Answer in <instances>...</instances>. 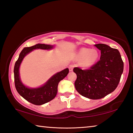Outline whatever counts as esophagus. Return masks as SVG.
<instances>
[{
	"label": "esophagus",
	"instance_id": "34e87169",
	"mask_svg": "<svg viewBox=\"0 0 133 133\" xmlns=\"http://www.w3.org/2000/svg\"><path fill=\"white\" fill-rule=\"evenodd\" d=\"M73 67H74V66H73V65H70L69 67V71H73Z\"/></svg>",
	"mask_w": 133,
	"mask_h": 133
}]
</instances>
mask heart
I'll use <instances>...</instances> for the list:
<instances>
[{
	"label": "heart",
	"mask_w": 133,
	"mask_h": 133,
	"mask_svg": "<svg viewBox=\"0 0 133 133\" xmlns=\"http://www.w3.org/2000/svg\"><path fill=\"white\" fill-rule=\"evenodd\" d=\"M77 57L82 60L83 67H90L96 63L98 59L99 53L95 49L82 48L78 51Z\"/></svg>",
	"instance_id": "b5f03b06"
}]
</instances>
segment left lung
Here are the masks:
<instances>
[{"label": "left lung", "instance_id": "left-lung-1", "mask_svg": "<svg viewBox=\"0 0 133 133\" xmlns=\"http://www.w3.org/2000/svg\"><path fill=\"white\" fill-rule=\"evenodd\" d=\"M101 51L100 60L89 69L75 67L77 75L75 83L81 95L93 100L104 97L115 90L123 72L124 63L116 49L104 44L94 45Z\"/></svg>", "mask_w": 133, "mask_h": 133}]
</instances>
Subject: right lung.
I'll list each match as a JSON object with an SVG mask.
<instances>
[{
    "label": "right lung",
    "mask_w": 133,
    "mask_h": 133,
    "mask_svg": "<svg viewBox=\"0 0 133 133\" xmlns=\"http://www.w3.org/2000/svg\"><path fill=\"white\" fill-rule=\"evenodd\" d=\"M55 46L45 44H37L35 46L24 48L20 53L19 58L14 67V78L15 87L19 94L28 102L35 105H42L52 100L57 93L58 83L63 79L69 73L66 68L58 72L49 78L44 84L35 88H30L24 85L20 77L19 69L24 57L35 49L51 50Z\"/></svg>",
    "instance_id": "1"
}]
</instances>
